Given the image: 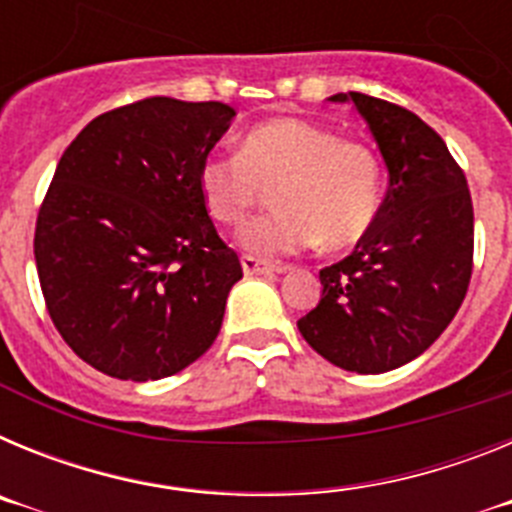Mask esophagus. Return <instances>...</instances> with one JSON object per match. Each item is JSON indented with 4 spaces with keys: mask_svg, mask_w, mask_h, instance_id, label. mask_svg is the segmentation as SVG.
Returning <instances> with one entry per match:
<instances>
[{
    "mask_svg": "<svg viewBox=\"0 0 512 512\" xmlns=\"http://www.w3.org/2000/svg\"><path fill=\"white\" fill-rule=\"evenodd\" d=\"M241 266L246 277H269V274H279V271H282V266L271 264V261L264 259H256V256H243Z\"/></svg>",
    "mask_w": 512,
    "mask_h": 512,
    "instance_id": "obj_1",
    "label": "esophagus"
}]
</instances>
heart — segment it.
I'll return each mask as SVG.
<instances>
[{
  "label": "heart",
  "instance_id": "obj_1",
  "mask_svg": "<svg viewBox=\"0 0 512 512\" xmlns=\"http://www.w3.org/2000/svg\"><path fill=\"white\" fill-rule=\"evenodd\" d=\"M202 202L217 223L241 228L274 187L277 210L253 220L241 243L261 256H287L323 243L354 246L379 207V161L364 143L300 117H271L243 133L238 153L205 156Z\"/></svg>",
  "mask_w": 512,
  "mask_h": 512
}]
</instances>
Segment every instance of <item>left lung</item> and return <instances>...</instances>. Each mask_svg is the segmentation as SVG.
I'll return each instance as SVG.
<instances>
[{
    "label": "left lung",
    "mask_w": 512,
    "mask_h": 512,
    "mask_svg": "<svg viewBox=\"0 0 512 512\" xmlns=\"http://www.w3.org/2000/svg\"><path fill=\"white\" fill-rule=\"evenodd\" d=\"M330 102H351L364 117L390 187L354 253L320 269L323 297L297 328L330 364L382 374L423 354L464 302L472 194L441 135L418 115L359 92Z\"/></svg>",
    "instance_id": "left-lung-1"
}]
</instances>
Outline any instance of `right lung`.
<instances>
[{
  "mask_svg": "<svg viewBox=\"0 0 512 512\" xmlns=\"http://www.w3.org/2000/svg\"><path fill=\"white\" fill-rule=\"evenodd\" d=\"M233 117L223 102L148 97L94 117L63 151L35 264L53 325L102 374L164 379L215 343L243 269L197 171Z\"/></svg>",
  "mask_w": 512,
  "mask_h": 512,
  "instance_id": "right-lung-1",
  "label": "right lung"
}]
</instances>
